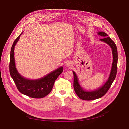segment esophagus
<instances>
[{"label": "esophagus", "instance_id": "1", "mask_svg": "<svg viewBox=\"0 0 129 129\" xmlns=\"http://www.w3.org/2000/svg\"><path fill=\"white\" fill-rule=\"evenodd\" d=\"M66 67H67L71 68V67H72V64L71 63V62H67V63H66Z\"/></svg>", "mask_w": 129, "mask_h": 129}]
</instances>
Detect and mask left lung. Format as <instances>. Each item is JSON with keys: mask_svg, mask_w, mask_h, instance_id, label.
Masks as SVG:
<instances>
[{"mask_svg": "<svg viewBox=\"0 0 129 129\" xmlns=\"http://www.w3.org/2000/svg\"><path fill=\"white\" fill-rule=\"evenodd\" d=\"M97 34L103 38L100 39L102 42L106 43L110 46L112 49L113 56V61L111 72L109 75L108 79L102 87H100L95 90L86 91L84 90L79 83L78 77L76 73L73 71L74 74V89L76 95L80 98L83 100H93L101 98L103 96L110 88L112 83L115 80L117 71V61H118V53L117 49L115 43L113 41L110 37H108V35L104 32H99Z\"/></svg>", "mask_w": 129, "mask_h": 129, "instance_id": "obj_1", "label": "left lung"}]
</instances>
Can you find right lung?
Wrapping results in <instances>:
<instances>
[{
	"instance_id": "obj_1",
	"label": "right lung",
	"mask_w": 129,
	"mask_h": 129,
	"mask_svg": "<svg viewBox=\"0 0 129 129\" xmlns=\"http://www.w3.org/2000/svg\"><path fill=\"white\" fill-rule=\"evenodd\" d=\"M22 32L15 39L11 49L10 73L18 90L32 98L40 99L46 96L52 91L55 80L63 71V67L54 70L47 75L37 80L27 79L21 76L15 67L14 57V47L20 39Z\"/></svg>"
}]
</instances>
